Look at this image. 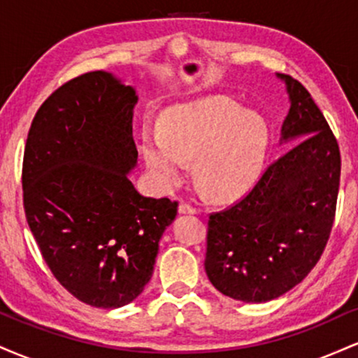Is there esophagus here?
I'll list each match as a JSON object with an SVG mask.
<instances>
[{
	"instance_id": "obj_1",
	"label": "esophagus",
	"mask_w": 358,
	"mask_h": 358,
	"mask_svg": "<svg viewBox=\"0 0 358 358\" xmlns=\"http://www.w3.org/2000/svg\"><path fill=\"white\" fill-rule=\"evenodd\" d=\"M178 212L180 213H196V208L192 207V205H188V203H180Z\"/></svg>"
}]
</instances>
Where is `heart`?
<instances>
[{
    "mask_svg": "<svg viewBox=\"0 0 358 358\" xmlns=\"http://www.w3.org/2000/svg\"><path fill=\"white\" fill-rule=\"evenodd\" d=\"M269 129L264 117L242 109L227 96H208L166 109L162 129L146 124L143 162L156 187L171 190L183 182L187 159H195V178L212 199L232 200L257 178Z\"/></svg>",
    "mask_w": 358,
    "mask_h": 358,
    "instance_id": "b5f03b06",
    "label": "heart"
}]
</instances>
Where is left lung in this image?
Listing matches in <instances>:
<instances>
[{
	"label": "left lung",
	"instance_id": "obj_1",
	"mask_svg": "<svg viewBox=\"0 0 358 358\" xmlns=\"http://www.w3.org/2000/svg\"><path fill=\"white\" fill-rule=\"evenodd\" d=\"M281 145L293 144L241 202L208 217L205 271L225 296L266 303L293 289L323 254L340 185L338 143L310 92L291 76Z\"/></svg>",
	"mask_w": 358,
	"mask_h": 358
}]
</instances>
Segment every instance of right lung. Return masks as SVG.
Masks as SVG:
<instances>
[{
	"instance_id": "add662e5",
	"label": "right lung",
	"mask_w": 358,
	"mask_h": 358,
	"mask_svg": "<svg viewBox=\"0 0 358 358\" xmlns=\"http://www.w3.org/2000/svg\"><path fill=\"white\" fill-rule=\"evenodd\" d=\"M136 102L113 73H84L40 106L24 146L23 205L40 252L69 293L106 310L143 293L178 207L129 180Z\"/></svg>"
}]
</instances>
